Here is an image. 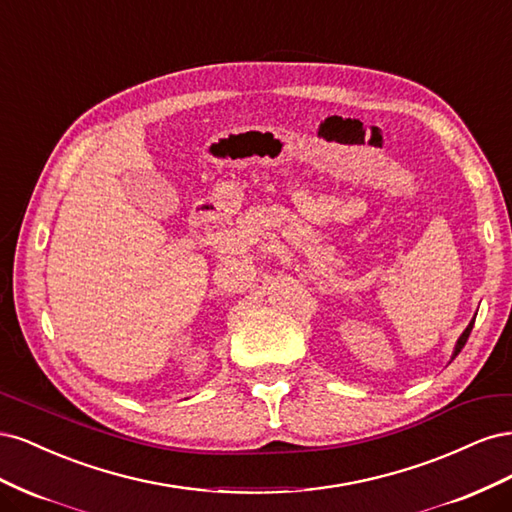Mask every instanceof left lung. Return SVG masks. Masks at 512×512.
<instances>
[{"label": "left lung", "instance_id": "obj_1", "mask_svg": "<svg viewBox=\"0 0 512 512\" xmlns=\"http://www.w3.org/2000/svg\"><path fill=\"white\" fill-rule=\"evenodd\" d=\"M474 320H476V318H474ZM474 320H472V322L468 324V329L461 333V337H459V342H457V348H455V354H453V356H457V354L461 352V348H463V346H466V342H468V337H470V333H472V327H474Z\"/></svg>", "mask_w": 512, "mask_h": 512}]
</instances>
